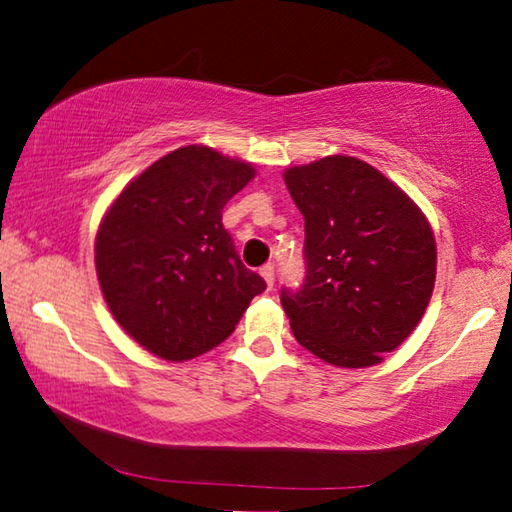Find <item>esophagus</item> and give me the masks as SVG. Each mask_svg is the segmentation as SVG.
I'll list each match as a JSON object with an SVG mask.
<instances>
[{"instance_id":"obj_1","label":"esophagus","mask_w":512,"mask_h":512,"mask_svg":"<svg viewBox=\"0 0 512 512\" xmlns=\"http://www.w3.org/2000/svg\"><path fill=\"white\" fill-rule=\"evenodd\" d=\"M261 274H263V279H265V283H267V288H274V265L272 263H267V265H263L261 267Z\"/></svg>"}]
</instances>
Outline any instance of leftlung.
I'll use <instances>...</instances> for the list:
<instances>
[{"mask_svg":"<svg viewBox=\"0 0 512 512\" xmlns=\"http://www.w3.org/2000/svg\"><path fill=\"white\" fill-rule=\"evenodd\" d=\"M306 220V281L281 288L297 342L333 366L362 369L396 351L423 319L436 240L405 191L362 159L330 155L285 170Z\"/></svg>","mask_w":512,"mask_h":512,"instance_id":"left-lung-1","label":"left lung"}]
</instances>
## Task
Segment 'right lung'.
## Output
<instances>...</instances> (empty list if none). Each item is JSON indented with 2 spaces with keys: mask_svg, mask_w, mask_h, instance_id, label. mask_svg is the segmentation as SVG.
I'll return each mask as SVG.
<instances>
[{
  "mask_svg": "<svg viewBox=\"0 0 512 512\" xmlns=\"http://www.w3.org/2000/svg\"><path fill=\"white\" fill-rule=\"evenodd\" d=\"M254 175L213 148H177L134 177L101 220L94 261L107 308L161 360L222 344L267 288L222 227L224 204Z\"/></svg>",
  "mask_w": 512,
  "mask_h": 512,
  "instance_id": "obj_1",
  "label": "right lung"
}]
</instances>
